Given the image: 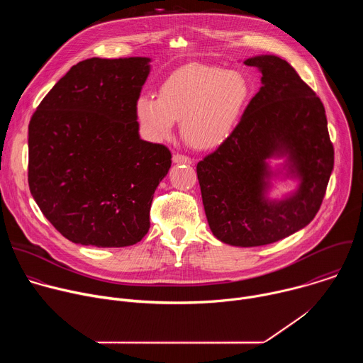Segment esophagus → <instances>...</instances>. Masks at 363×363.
I'll return each mask as SVG.
<instances>
[{
	"mask_svg": "<svg viewBox=\"0 0 363 363\" xmlns=\"http://www.w3.org/2000/svg\"><path fill=\"white\" fill-rule=\"evenodd\" d=\"M172 161L175 164H192L194 162L191 158H188V157H185V155H181V153H175L172 157Z\"/></svg>",
	"mask_w": 363,
	"mask_h": 363,
	"instance_id": "34e87169",
	"label": "esophagus"
}]
</instances>
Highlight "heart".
<instances>
[{
  "label": "heart",
  "mask_w": 363,
  "mask_h": 363,
  "mask_svg": "<svg viewBox=\"0 0 363 363\" xmlns=\"http://www.w3.org/2000/svg\"><path fill=\"white\" fill-rule=\"evenodd\" d=\"M252 87L238 70L208 65H186L161 86L160 96L140 94L135 116L143 136L161 142L181 121L182 138L195 149L220 146L245 112Z\"/></svg>",
  "instance_id": "b5f03b06"
}]
</instances>
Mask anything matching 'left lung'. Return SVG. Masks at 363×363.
I'll list each match as a JSON object with an SVG mask.
<instances>
[{
	"label": "left lung",
	"mask_w": 363,
	"mask_h": 363,
	"mask_svg": "<svg viewBox=\"0 0 363 363\" xmlns=\"http://www.w3.org/2000/svg\"><path fill=\"white\" fill-rule=\"evenodd\" d=\"M262 73L233 133L196 165L202 203L213 234L235 247L276 242L304 228L318 214L333 171L335 152L322 100L283 59L244 60ZM284 157L273 172L268 160ZM283 174L298 188L268 198L271 179Z\"/></svg>",
	"instance_id": "obj_1"
}]
</instances>
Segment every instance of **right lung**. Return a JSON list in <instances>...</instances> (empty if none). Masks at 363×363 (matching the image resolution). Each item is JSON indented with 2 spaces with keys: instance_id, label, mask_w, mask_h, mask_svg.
I'll use <instances>...</instances> for the list:
<instances>
[{
  "instance_id": "add662e5",
  "label": "right lung",
  "mask_w": 363,
  "mask_h": 363,
  "mask_svg": "<svg viewBox=\"0 0 363 363\" xmlns=\"http://www.w3.org/2000/svg\"><path fill=\"white\" fill-rule=\"evenodd\" d=\"M150 59H87L41 100L28 125V186L44 217L82 245L128 247L149 231L167 146L139 136L135 101Z\"/></svg>"
}]
</instances>
